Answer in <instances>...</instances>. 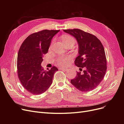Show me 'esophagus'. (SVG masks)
Returning <instances> with one entry per match:
<instances>
[{
  "mask_svg": "<svg viewBox=\"0 0 124 124\" xmlns=\"http://www.w3.org/2000/svg\"><path fill=\"white\" fill-rule=\"evenodd\" d=\"M59 69H60V70H64V71H67L68 70V69H66V68H59Z\"/></svg>",
  "mask_w": 124,
  "mask_h": 124,
  "instance_id": "obj_1",
  "label": "esophagus"
}]
</instances>
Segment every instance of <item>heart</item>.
<instances>
[{
	"label": "heart",
	"instance_id": "1",
	"mask_svg": "<svg viewBox=\"0 0 124 124\" xmlns=\"http://www.w3.org/2000/svg\"><path fill=\"white\" fill-rule=\"evenodd\" d=\"M62 40L64 45H66L68 43H75L74 39L69 35H64L62 36ZM54 42H52V44ZM70 60V57L69 56H60L56 59V63L60 66H65L68 64Z\"/></svg>",
	"mask_w": 124,
	"mask_h": 124
}]
</instances>
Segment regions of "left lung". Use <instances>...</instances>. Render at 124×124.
I'll list each match as a JSON object with an SVG mask.
<instances>
[{"mask_svg":"<svg viewBox=\"0 0 124 124\" xmlns=\"http://www.w3.org/2000/svg\"><path fill=\"white\" fill-rule=\"evenodd\" d=\"M64 32L76 40L78 46V56L75 64L84 68L83 72H77L71 83L81 92L92 91L98 86L103 78L107 70V60L105 49L95 36L79 29L64 30Z\"/></svg>","mask_w":124,"mask_h":124,"instance_id":"left-lung-1","label":"left lung"}]
</instances>
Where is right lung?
<instances>
[{
  "instance_id": "add662e5",
  "label": "right lung",
  "mask_w": 124,
  "mask_h": 124,
  "mask_svg": "<svg viewBox=\"0 0 124 124\" xmlns=\"http://www.w3.org/2000/svg\"><path fill=\"white\" fill-rule=\"evenodd\" d=\"M60 30H45L32 34L25 39L19 48L17 61V74L22 85L32 94H40L52 83L58 69L53 66L44 70L41 63L47 53L53 37Z\"/></svg>"
}]
</instances>
